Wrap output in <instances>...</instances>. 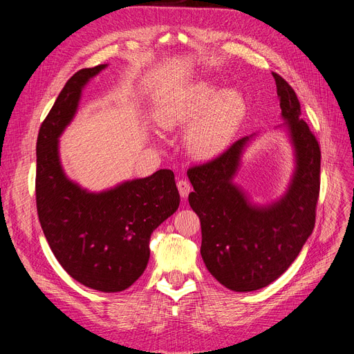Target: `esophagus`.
<instances>
[{
	"instance_id": "obj_1",
	"label": "esophagus",
	"mask_w": 354,
	"mask_h": 354,
	"mask_svg": "<svg viewBox=\"0 0 354 354\" xmlns=\"http://www.w3.org/2000/svg\"><path fill=\"white\" fill-rule=\"evenodd\" d=\"M178 189L182 198H187L188 194L191 192V183L187 179H179L178 180Z\"/></svg>"
}]
</instances>
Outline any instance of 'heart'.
<instances>
[{"mask_svg":"<svg viewBox=\"0 0 354 354\" xmlns=\"http://www.w3.org/2000/svg\"><path fill=\"white\" fill-rule=\"evenodd\" d=\"M245 106L236 91L219 95L211 83H201L187 95L167 100L156 111V123L166 130L187 124V146L196 158H209L225 147L244 116Z\"/></svg>","mask_w":354,"mask_h":354,"instance_id":"b5f03b06","label":"heart"}]
</instances>
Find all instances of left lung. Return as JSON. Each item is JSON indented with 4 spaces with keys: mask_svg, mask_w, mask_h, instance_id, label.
Segmentation results:
<instances>
[{
    "mask_svg": "<svg viewBox=\"0 0 354 354\" xmlns=\"http://www.w3.org/2000/svg\"><path fill=\"white\" fill-rule=\"evenodd\" d=\"M272 77L295 151L297 166L287 194L258 208L232 183L248 136L188 169L194 187L188 199L201 221L203 263L222 286L239 292L271 284L292 264L314 230L320 194L319 142L301 118L292 87L277 73Z\"/></svg>",
    "mask_w": 354,
    "mask_h": 354,
    "instance_id": "left-lung-1",
    "label": "left lung"
}]
</instances>
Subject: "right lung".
<instances>
[{"label":"right lung","mask_w":354,"mask_h":354,"mask_svg":"<svg viewBox=\"0 0 354 354\" xmlns=\"http://www.w3.org/2000/svg\"><path fill=\"white\" fill-rule=\"evenodd\" d=\"M106 64L68 79L37 138L35 202L43 232L60 266L83 286L118 292L143 274L152 232L179 207L175 175L160 169L100 194L67 179L59 138L77 110L82 88Z\"/></svg>","instance_id":"1"}]
</instances>
